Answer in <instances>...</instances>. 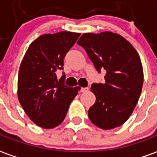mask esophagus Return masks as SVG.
<instances>
[{
  "label": "esophagus",
  "instance_id": "34e87169",
  "mask_svg": "<svg viewBox=\"0 0 157 157\" xmlns=\"http://www.w3.org/2000/svg\"><path fill=\"white\" fill-rule=\"evenodd\" d=\"M88 91V87H81V89H80V92H86Z\"/></svg>",
  "mask_w": 157,
  "mask_h": 157
}]
</instances>
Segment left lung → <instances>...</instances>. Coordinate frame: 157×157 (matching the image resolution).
<instances>
[{
    "label": "left lung",
    "mask_w": 157,
    "mask_h": 157,
    "mask_svg": "<svg viewBox=\"0 0 157 157\" xmlns=\"http://www.w3.org/2000/svg\"><path fill=\"white\" fill-rule=\"evenodd\" d=\"M78 45L87 52L99 74L105 70L104 82L91 86L96 102L89 108L91 122L102 129L123 124L134 110L143 84L140 57L120 35L110 32L84 33Z\"/></svg>",
    "instance_id": "left-lung-1"
}]
</instances>
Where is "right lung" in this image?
Returning a JSON list of instances; mask_svg holds the SVG:
<instances>
[{"label": "right lung", "instance_id": "right-lung-1", "mask_svg": "<svg viewBox=\"0 0 157 157\" xmlns=\"http://www.w3.org/2000/svg\"><path fill=\"white\" fill-rule=\"evenodd\" d=\"M80 33L59 32L43 34L29 46L18 75V98L33 122L44 128H53L65 120L71 101L79 87L65 84L64 59Z\"/></svg>", "mask_w": 157, "mask_h": 157}]
</instances>
